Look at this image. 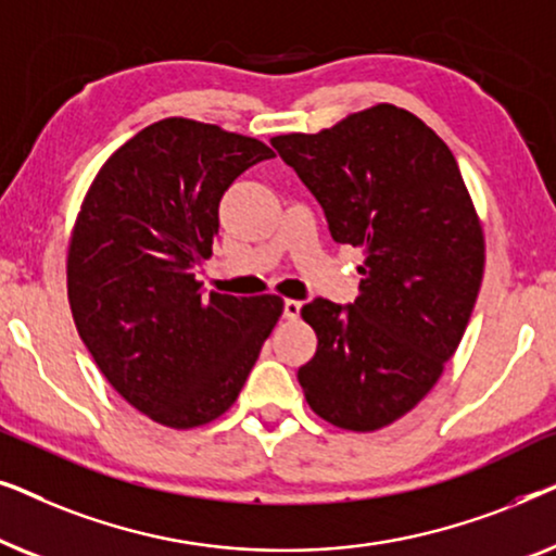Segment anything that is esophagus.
Listing matches in <instances>:
<instances>
[{
    "mask_svg": "<svg viewBox=\"0 0 556 556\" xmlns=\"http://www.w3.org/2000/svg\"><path fill=\"white\" fill-rule=\"evenodd\" d=\"M299 314H301V301H293V299H288L286 303H283V316L286 318H299Z\"/></svg>",
    "mask_w": 556,
    "mask_h": 556,
    "instance_id": "1",
    "label": "esophagus"
}]
</instances>
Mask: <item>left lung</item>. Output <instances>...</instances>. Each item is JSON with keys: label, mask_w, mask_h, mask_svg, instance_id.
Here are the masks:
<instances>
[{"label": "left lung", "mask_w": 556, "mask_h": 556, "mask_svg": "<svg viewBox=\"0 0 556 556\" xmlns=\"http://www.w3.org/2000/svg\"><path fill=\"white\" fill-rule=\"evenodd\" d=\"M270 143L321 202L331 238L364 250L352 306L301 308L318 337L299 369L303 394L333 428H387L438 384L466 333L485 265L481 217L447 143L392 103Z\"/></svg>", "instance_id": "left-lung-1"}]
</instances>
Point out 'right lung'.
<instances>
[{
  "mask_svg": "<svg viewBox=\"0 0 556 556\" xmlns=\"http://www.w3.org/2000/svg\"><path fill=\"white\" fill-rule=\"evenodd\" d=\"M253 136L192 118L141 128L83 197L67 242V301L83 344L128 405L192 430L232 407L283 299L202 293L219 200L273 159Z\"/></svg>",
  "mask_w": 556,
  "mask_h": 556,
  "instance_id": "obj_1",
  "label": "right lung"
}]
</instances>
